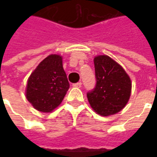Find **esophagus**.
<instances>
[{"instance_id": "obj_1", "label": "esophagus", "mask_w": 157, "mask_h": 157, "mask_svg": "<svg viewBox=\"0 0 157 157\" xmlns=\"http://www.w3.org/2000/svg\"><path fill=\"white\" fill-rule=\"evenodd\" d=\"M73 86H74V87H76V88H80V87L82 86V82L74 83V84H73Z\"/></svg>"}]
</instances>
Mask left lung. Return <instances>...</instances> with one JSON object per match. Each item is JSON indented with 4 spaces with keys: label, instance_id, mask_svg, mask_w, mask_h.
<instances>
[{
    "label": "left lung",
    "instance_id": "1",
    "mask_svg": "<svg viewBox=\"0 0 157 157\" xmlns=\"http://www.w3.org/2000/svg\"><path fill=\"white\" fill-rule=\"evenodd\" d=\"M96 86L86 93L92 109L98 114H115L127 104L131 93V81L121 65L108 55L94 58Z\"/></svg>",
    "mask_w": 157,
    "mask_h": 157
}]
</instances>
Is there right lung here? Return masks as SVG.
<instances>
[{
	"instance_id": "right-lung-1",
	"label": "right lung",
	"mask_w": 157,
	"mask_h": 157,
	"mask_svg": "<svg viewBox=\"0 0 157 157\" xmlns=\"http://www.w3.org/2000/svg\"><path fill=\"white\" fill-rule=\"evenodd\" d=\"M69 87L62 57L50 55L40 62L29 76L26 98L38 111L49 113L61 103Z\"/></svg>"
}]
</instances>
